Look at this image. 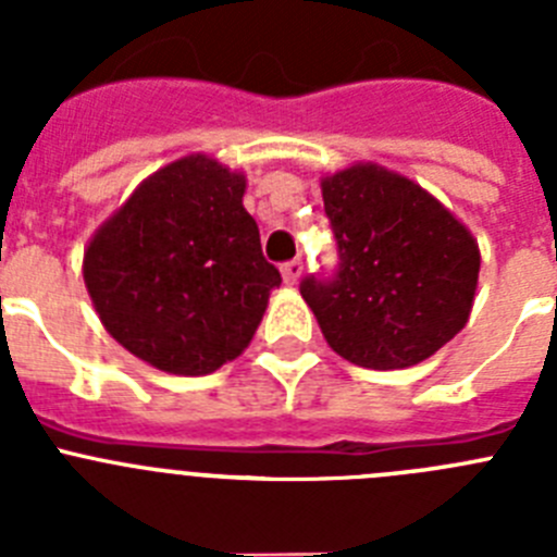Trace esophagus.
Here are the masks:
<instances>
[{"label": "esophagus", "mask_w": 557, "mask_h": 557, "mask_svg": "<svg viewBox=\"0 0 557 557\" xmlns=\"http://www.w3.org/2000/svg\"><path fill=\"white\" fill-rule=\"evenodd\" d=\"M301 273H304V262H301V259H289V262L282 264L284 284H289V287H293V284H298Z\"/></svg>", "instance_id": "1"}]
</instances>
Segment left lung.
<instances>
[{"mask_svg": "<svg viewBox=\"0 0 557 557\" xmlns=\"http://www.w3.org/2000/svg\"><path fill=\"white\" fill-rule=\"evenodd\" d=\"M337 239V273L307 275L304 301L329 346L354 366L424 362L469 321L480 248L426 189L379 164L321 181Z\"/></svg>", "mask_w": 557, "mask_h": 557, "instance_id": "1", "label": "left lung"}]
</instances>
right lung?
Returning <instances> with one entry per match:
<instances>
[{"mask_svg": "<svg viewBox=\"0 0 557 557\" xmlns=\"http://www.w3.org/2000/svg\"><path fill=\"white\" fill-rule=\"evenodd\" d=\"M243 195V172L186 156L141 181L91 236L86 289L133 357L203 376L248 348L282 273L262 256Z\"/></svg>", "mask_w": 557, "mask_h": 557, "instance_id": "right-lung-1", "label": "right lung"}]
</instances>
